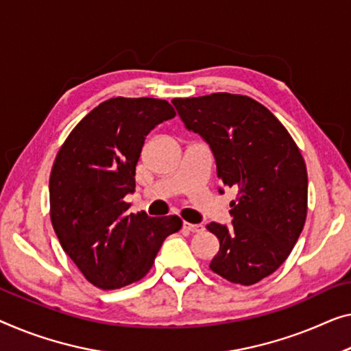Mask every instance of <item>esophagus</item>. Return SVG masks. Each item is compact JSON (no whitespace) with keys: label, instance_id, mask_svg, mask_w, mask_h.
Segmentation results:
<instances>
[{"label":"esophagus","instance_id":"esophagus-1","mask_svg":"<svg viewBox=\"0 0 351 351\" xmlns=\"http://www.w3.org/2000/svg\"><path fill=\"white\" fill-rule=\"evenodd\" d=\"M182 227H184L186 230H189V232L192 233H202L203 230H205V227L202 226V223H191V222H186L182 223Z\"/></svg>","mask_w":351,"mask_h":351}]
</instances>
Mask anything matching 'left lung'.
Listing matches in <instances>:
<instances>
[{"instance_id":"8db88e82","label":"left lung","mask_w":351,"mask_h":351,"mask_svg":"<svg viewBox=\"0 0 351 351\" xmlns=\"http://www.w3.org/2000/svg\"><path fill=\"white\" fill-rule=\"evenodd\" d=\"M186 128L211 146L217 176L238 191L227 228L208 223L221 249L209 268L228 282L254 285L289 257L307 216V170L279 119L249 96L213 93L173 99Z\"/></svg>"}]
</instances>
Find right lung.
Masks as SVG:
<instances>
[{"mask_svg": "<svg viewBox=\"0 0 351 351\" xmlns=\"http://www.w3.org/2000/svg\"><path fill=\"white\" fill-rule=\"evenodd\" d=\"M175 108L154 97H112L67 135L50 173V219L61 247L85 279L117 290L149 273L178 216L129 214L145 137Z\"/></svg>", "mask_w": 351, "mask_h": 351, "instance_id": "obj_1", "label": "right lung"}]
</instances>
